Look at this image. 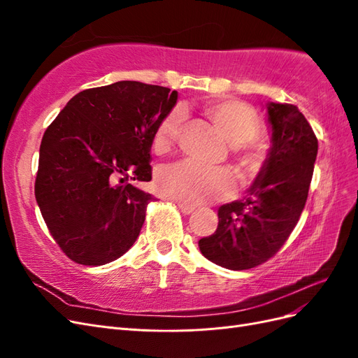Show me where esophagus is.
<instances>
[{"label": "esophagus", "instance_id": "34e87169", "mask_svg": "<svg viewBox=\"0 0 358 358\" xmlns=\"http://www.w3.org/2000/svg\"><path fill=\"white\" fill-rule=\"evenodd\" d=\"M178 206H179L180 212L185 213V215H189V213H192L194 210H196V208H194V206H188V204H183V203H178Z\"/></svg>", "mask_w": 358, "mask_h": 358}]
</instances>
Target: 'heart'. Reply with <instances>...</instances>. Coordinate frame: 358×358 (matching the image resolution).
I'll return each instance as SVG.
<instances>
[{
	"label": "heart",
	"mask_w": 358,
	"mask_h": 358,
	"mask_svg": "<svg viewBox=\"0 0 358 358\" xmlns=\"http://www.w3.org/2000/svg\"><path fill=\"white\" fill-rule=\"evenodd\" d=\"M210 122L233 148V157L243 175H251L262 164V154L251 142L259 133V121L246 104L237 100L216 101L206 107ZM183 125V110L176 107L161 119L154 133V149L167 152L178 142ZM157 191L167 199L188 206L230 199L234 180L224 169H204L194 162H180L159 171Z\"/></svg>",
	"instance_id": "b5f03b06"
}]
</instances>
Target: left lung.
I'll use <instances>...</instances> for the list:
<instances>
[{"label":"left lung","mask_w":358,"mask_h":358,"mask_svg":"<svg viewBox=\"0 0 358 358\" xmlns=\"http://www.w3.org/2000/svg\"><path fill=\"white\" fill-rule=\"evenodd\" d=\"M272 146L249 194L218 210V229L199 241L209 262L230 270L266 263L287 242L305 208L318 140L294 104L267 103Z\"/></svg>","instance_id":"1"}]
</instances>
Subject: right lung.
<instances>
[{
  "label": "right lung",
  "mask_w": 358,
  "mask_h": 358,
  "mask_svg": "<svg viewBox=\"0 0 358 358\" xmlns=\"http://www.w3.org/2000/svg\"><path fill=\"white\" fill-rule=\"evenodd\" d=\"M178 100L164 86L122 80L76 94L43 134L36 200L61 251L103 266L138 237L154 197V133Z\"/></svg>",
  "instance_id": "1"
}]
</instances>
